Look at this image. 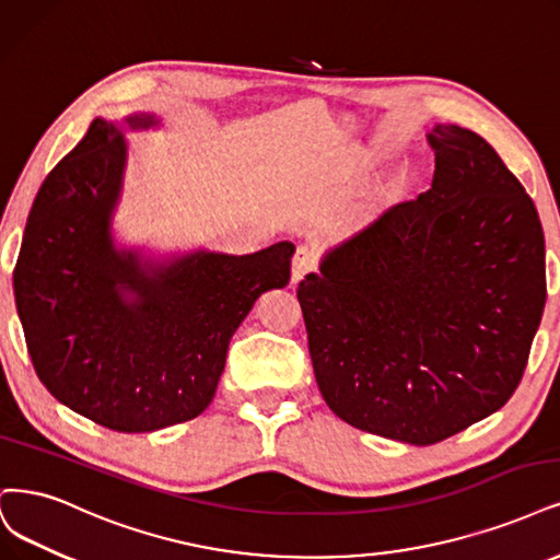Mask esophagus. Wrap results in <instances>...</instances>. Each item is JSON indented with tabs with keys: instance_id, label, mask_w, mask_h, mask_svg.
I'll return each mask as SVG.
<instances>
[{
	"instance_id": "1",
	"label": "esophagus",
	"mask_w": 560,
	"mask_h": 560,
	"mask_svg": "<svg viewBox=\"0 0 560 560\" xmlns=\"http://www.w3.org/2000/svg\"><path fill=\"white\" fill-rule=\"evenodd\" d=\"M317 268V257L311 247L299 245L296 247V255L292 259V282H301L307 273H313Z\"/></svg>"
}]
</instances>
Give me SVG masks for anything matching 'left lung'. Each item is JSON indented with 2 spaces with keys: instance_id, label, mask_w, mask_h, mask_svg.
<instances>
[{
  "instance_id": "obj_1",
  "label": "left lung",
  "mask_w": 560,
  "mask_h": 560,
  "mask_svg": "<svg viewBox=\"0 0 560 560\" xmlns=\"http://www.w3.org/2000/svg\"><path fill=\"white\" fill-rule=\"evenodd\" d=\"M431 189L299 282L326 405L354 429L435 445L510 400L547 301L524 185L475 131L435 125Z\"/></svg>"
}]
</instances>
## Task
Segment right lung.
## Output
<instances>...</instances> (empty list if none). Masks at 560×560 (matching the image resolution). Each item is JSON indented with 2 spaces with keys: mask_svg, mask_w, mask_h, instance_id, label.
Returning a JSON list of instances; mask_svg holds the SVG:
<instances>
[{
  "mask_svg": "<svg viewBox=\"0 0 560 560\" xmlns=\"http://www.w3.org/2000/svg\"><path fill=\"white\" fill-rule=\"evenodd\" d=\"M125 160L118 127L96 118L38 189L13 292L44 387L104 429L150 433L208 408L231 336L264 292L289 282L296 247L143 266L110 238Z\"/></svg>",
  "mask_w": 560,
  "mask_h": 560,
  "instance_id": "add662e5",
  "label": "right lung"
}]
</instances>
